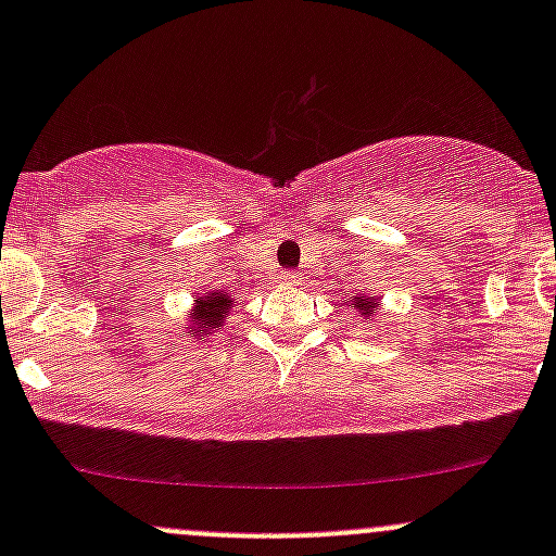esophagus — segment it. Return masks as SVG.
<instances>
[{
    "label": "esophagus",
    "mask_w": 556,
    "mask_h": 556,
    "mask_svg": "<svg viewBox=\"0 0 556 556\" xmlns=\"http://www.w3.org/2000/svg\"><path fill=\"white\" fill-rule=\"evenodd\" d=\"M295 279H299V274H295V271H282V274H279V282H295Z\"/></svg>",
    "instance_id": "obj_1"
}]
</instances>
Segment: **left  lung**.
<instances>
[{
	"label": "left lung",
	"mask_w": 556,
	"mask_h": 556,
	"mask_svg": "<svg viewBox=\"0 0 556 556\" xmlns=\"http://www.w3.org/2000/svg\"><path fill=\"white\" fill-rule=\"evenodd\" d=\"M352 304L357 306V312H361L363 317H371V314L377 312L379 301H377V299H366V295H361V299H355V301H352Z\"/></svg>",
	"instance_id": "left-lung-1"
}]
</instances>
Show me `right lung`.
I'll return each mask as SVG.
<instances>
[{"label": "right lung", "instance_id": "1", "mask_svg": "<svg viewBox=\"0 0 556 556\" xmlns=\"http://www.w3.org/2000/svg\"><path fill=\"white\" fill-rule=\"evenodd\" d=\"M231 306H233V301L228 299L223 290H212V293L204 295V299H195L193 317H190L195 336H201V333L206 336L210 330L220 328L223 317H226V312L231 309Z\"/></svg>", "mask_w": 556, "mask_h": 556}]
</instances>
